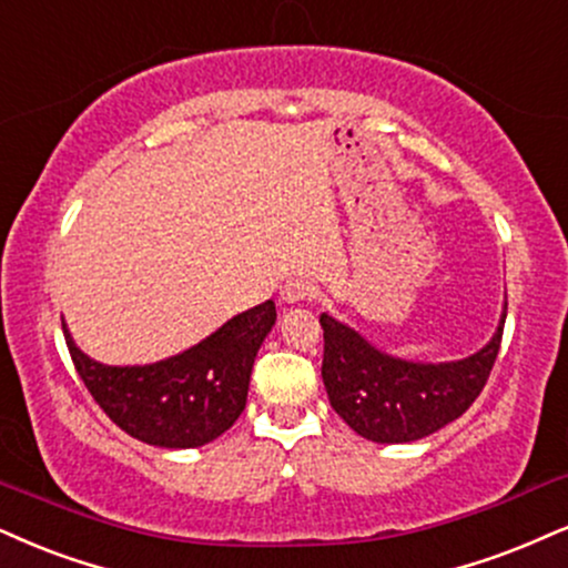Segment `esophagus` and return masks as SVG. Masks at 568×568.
Segmentation results:
<instances>
[{
  "mask_svg": "<svg viewBox=\"0 0 568 568\" xmlns=\"http://www.w3.org/2000/svg\"><path fill=\"white\" fill-rule=\"evenodd\" d=\"M316 295V284L311 282V278L305 276H292L286 278V284L282 286V300L284 303H305V300H311Z\"/></svg>",
  "mask_w": 568,
  "mask_h": 568,
  "instance_id": "obj_1",
  "label": "esophagus"
}]
</instances>
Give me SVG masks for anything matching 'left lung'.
Listing matches in <instances>:
<instances>
[{"label":"left lung","instance_id":"left-lung-1","mask_svg":"<svg viewBox=\"0 0 568 568\" xmlns=\"http://www.w3.org/2000/svg\"><path fill=\"white\" fill-rule=\"evenodd\" d=\"M508 311V303H506ZM506 311L498 332L479 353L450 363L392 358L355 328L321 313L324 376L332 408L371 443H416L464 416L479 397L498 358Z\"/></svg>","mask_w":568,"mask_h":568}]
</instances>
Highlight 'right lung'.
Wrapping results in <instances>:
<instances>
[{"label": "right lung", "instance_id": "obj_1", "mask_svg": "<svg viewBox=\"0 0 568 568\" xmlns=\"http://www.w3.org/2000/svg\"><path fill=\"white\" fill-rule=\"evenodd\" d=\"M276 324V305L250 307L200 345L150 363L104 366L75 347L62 324L70 358L97 405L125 434L158 447H200L234 426L247 405L257 349Z\"/></svg>", "mask_w": 568, "mask_h": 568}]
</instances>
